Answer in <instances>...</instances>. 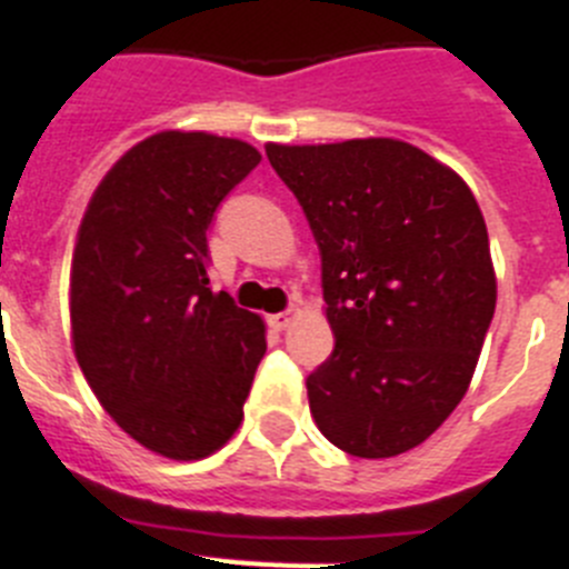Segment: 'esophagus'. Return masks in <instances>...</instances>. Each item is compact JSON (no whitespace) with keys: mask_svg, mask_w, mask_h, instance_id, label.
<instances>
[{"mask_svg":"<svg viewBox=\"0 0 569 569\" xmlns=\"http://www.w3.org/2000/svg\"><path fill=\"white\" fill-rule=\"evenodd\" d=\"M297 317H300V311L289 309V311H280V315H272V317H269V322H272L274 331H286V329H291V326H295Z\"/></svg>","mask_w":569,"mask_h":569,"instance_id":"obj_1","label":"esophagus"}]
</instances>
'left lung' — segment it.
I'll list each match as a JSON object with an SVG mask.
<instances>
[{"label":"left lung","instance_id":"8db88e82","mask_svg":"<svg viewBox=\"0 0 569 569\" xmlns=\"http://www.w3.org/2000/svg\"><path fill=\"white\" fill-rule=\"evenodd\" d=\"M322 254L335 351L309 386L322 437L360 459L417 448L462 402L496 309L482 209L399 138L266 144Z\"/></svg>","mask_w":569,"mask_h":569}]
</instances>
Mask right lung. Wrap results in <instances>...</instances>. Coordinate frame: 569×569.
Instances as JSON below:
<instances>
[{
    "label": "right lung",
    "instance_id": "add662e5",
    "mask_svg": "<svg viewBox=\"0 0 569 569\" xmlns=\"http://www.w3.org/2000/svg\"><path fill=\"white\" fill-rule=\"evenodd\" d=\"M260 163L240 138L161 130L101 178L76 232L70 342L127 437L196 462L243 422L266 322L209 289L207 229Z\"/></svg>",
    "mask_w": 569,
    "mask_h": 569
}]
</instances>
